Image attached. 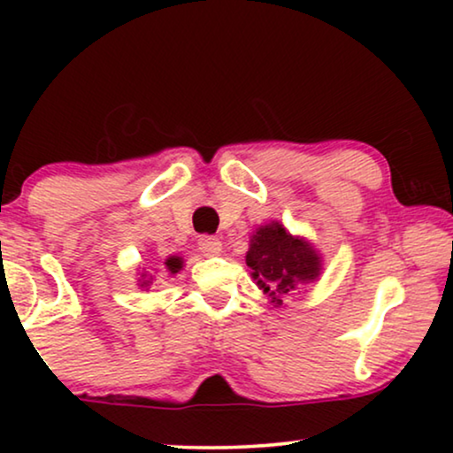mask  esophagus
<instances>
[{
  "mask_svg": "<svg viewBox=\"0 0 453 453\" xmlns=\"http://www.w3.org/2000/svg\"><path fill=\"white\" fill-rule=\"evenodd\" d=\"M197 247L203 256H219L222 251V241L219 237H202L197 241Z\"/></svg>",
  "mask_w": 453,
  "mask_h": 453,
  "instance_id": "esophagus-1",
  "label": "esophagus"
}]
</instances>
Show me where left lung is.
Returning <instances> with one entry per match:
<instances>
[{
  "label": "left lung",
  "mask_w": 453,
  "mask_h": 453,
  "mask_svg": "<svg viewBox=\"0 0 453 453\" xmlns=\"http://www.w3.org/2000/svg\"><path fill=\"white\" fill-rule=\"evenodd\" d=\"M245 264L257 288L274 307L307 284L318 282L324 270L321 253L301 234H293L278 220L259 225L250 237Z\"/></svg>",
  "instance_id": "8db88e82"
}]
</instances>
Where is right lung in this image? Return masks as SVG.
Masks as SVG:
<instances>
[{"instance_id":"obj_1","label":"right lung","mask_w":453,"mask_h":453,"mask_svg":"<svg viewBox=\"0 0 453 453\" xmlns=\"http://www.w3.org/2000/svg\"><path fill=\"white\" fill-rule=\"evenodd\" d=\"M165 268H166V272H169V274H177L179 270H183V257H179V256L166 257L165 259ZM135 280H138V287L142 290H148L152 287V282L157 280V278H154V274H150V272H148L146 268H142L138 272V278H135Z\"/></svg>"}]
</instances>
